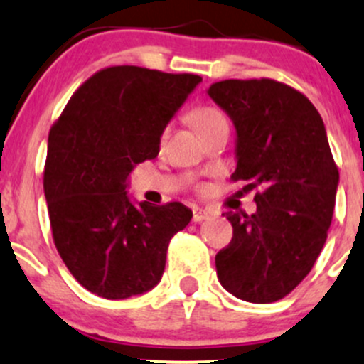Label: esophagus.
<instances>
[{
	"mask_svg": "<svg viewBox=\"0 0 364 364\" xmlns=\"http://www.w3.org/2000/svg\"><path fill=\"white\" fill-rule=\"evenodd\" d=\"M209 218V213L208 211H203V209H193V216H192V222L199 223V222H204V220Z\"/></svg>",
	"mask_w": 364,
	"mask_h": 364,
	"instance_id": "1",
	"label": "esophagus"
}]
</instances>
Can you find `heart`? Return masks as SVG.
I'll list each match as a JSON object with an SVG mask.
<instances>
[{
	"label": "heart",
	"instance_id": "1",
	"mask_svg": "<svg viewBox=\"0 0 364 364\" xmlns=\"http://www.w3.org/2000/svg\"><path fill=\"white\" fill-rule=\"evenodd\" d=\"M188 119L200 135L209 134V132L227 124L225 114L215 105H199V107L192 109L188 114ZM165 135H167V130L161 132V141L165 139Z\"/></svg>",
	"mask_w": 364,
	"mask_h": 364
}]
</instances>
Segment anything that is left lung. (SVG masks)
<instances>
[{
	"label": "left lung",
	"instance_id": "left-lung-1",
	"mask_svg": "<svg viewBox=\"0 0 364 364\" xmlns=\"http://www.w3.org/2000/svg\"><path fill=\"white\" fill-rule=\"evenodd\" d=\"M208 95L237 132L234 181L259 186L257 211L225 213L232 240L215 257L218 280L250 303H274L310 273L328 237L338 186L321 114L273 79H229Z\"/></svg>",
	"mask_w": 364,
	"mask_h": 364
}]
</instances>
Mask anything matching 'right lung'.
Instances as JSON below:
<instances>
[{
  "label": "right lung",
  "instance_id": "1",
  "mask_svg": "<svg viewBox=\"0 0 364 364\" xmlns=\"http://www.w3.org/2000/svg\"><path fill=\"white\" fill-rule=\"evenodd\" d=\"M200 80L132 65L102 68L50 127L43 192L53 240L93 294L127 299L155 287L172 236L192 220L179 203L132 204L127 179L159 155L161 132Z\"/></svg>",
  "mask_w": 364,
  "mask_h": 364
}]
</instances>
